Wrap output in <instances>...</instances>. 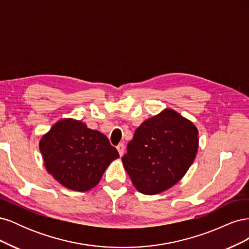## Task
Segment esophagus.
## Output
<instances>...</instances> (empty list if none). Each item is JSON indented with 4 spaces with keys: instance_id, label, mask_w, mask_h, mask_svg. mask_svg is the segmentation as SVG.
<instances>
[{
    "instance_id": "obj_1",
    "label": "esophagus",
    "mask_w": 249,
    "mask_h": 249,
    "mask_svg": "<svg viewBox=\"0 0 249 249\" xmlns=\"http://www.w3.org/2000/svg\"><path fill=\"white\" fill-rule=\"evenodd\" d=\"M116 148H117V150H118L119 156L122 157V156L124 155V143H119V144L116 146Z\"/></svg>"
}]
</instances>
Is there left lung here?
<instances>
[{
  "label": "left lung",
  "mask_w": 249,
  "mask_h": 249,
  "mask_svg": "<svg viewBox=\"0 0 249 249\" xmlns=\"http://www.w3.org/2000/svg\"><path fill=\"white\" fill-rule=\"evenodd\" d=\"M197 149V127L166 108L139 125L122 161L134 187L143 194L154 195L183 178Z\"/></svg>",
  "instance_id": "obj_1"
}]
</instances>
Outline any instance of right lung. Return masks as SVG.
Instances as JSON below:
<instances>
[{"mask_svg": "<svg viewBox=\"0 0 249 249\" xmlns=\"http://www.w3.org/2000/svg\"><path fill=\"white\" fill-rule=\"evenodd\" d=\"M47 171L67 189H92L109 165L119 158L103 133L88 129L81 120L62 118L39 140Z\"/></svg>", "mask_w": 249, "mask_h": 249, "instance_id": "1", "label": "right lung"}]
</instances>
